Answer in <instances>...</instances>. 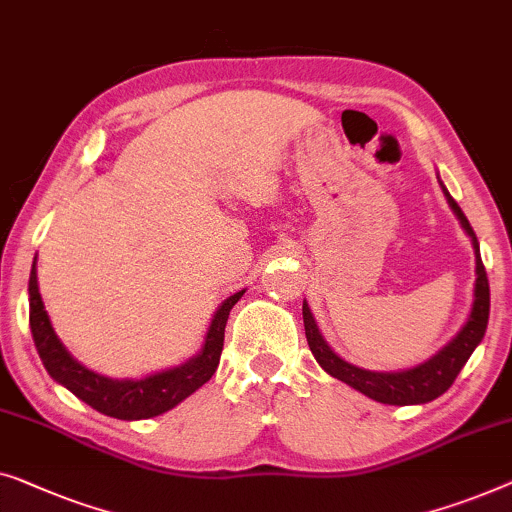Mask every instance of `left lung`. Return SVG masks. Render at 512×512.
I'll list each match as a JSON object with an SVG mask.
<instances>
[{
    "mask_svg": "<svg viewBox=\"0 0 512 512\" xmlns=\"http://www.w3.org/2000/svg\"><path fill=\"white\" fill-rule=\"evenodd\" d=\"M443 187V183H441ZM445 199L452 211H455L457 220L462 222L464 232L471 236L473 250H475V287H473V306L469 320L464 322V327L457 331V336L452 338L448 345H443L434 357H429L427 362L413 366L408 371H366L359 366L345 362L329 348V343L322 338L318 325H315L313 313L304 301V327L308 348H311L313 357L318 359V364L325 369L329 376L341 380V383L355 387L357 392L366 394V397L380 403H390V406H413V403H427L441 397L443 392L450 390V385L455 383L459 371L464 369V364L469 362L473 350L478 348L482 336H485L487 320H489V283L485 266L480 259V246L475 239L473 227L466 220V215L455 199L450 197V192L443 187Z\"/></svg>",
    "mask_w": 512,
    "mask_h": 512,
    "instance_id": "8db88e82",
    "label": "left lung"
}]
</instances>
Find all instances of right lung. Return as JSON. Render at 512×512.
Returning a JSON list of instances; mask_svg holds the SVG:
<instances>
[{"instance_id": "1", "label": "right lung", "mask_w": 512, "mask_h": 512, "mask_svg": "<svg viewBox=\"0 0 512 512\" xmlns=\"http://www.w3.org/2000/svg\"><path fill=\"white\" fill-rule=\"evenodd\" d=\"M243 292L246 290L232 294L218 306L199 355L187 359L181 366L153 373V376L141 380H115L99 376V373L85 369L81 362H76L69 355V350L64 348L53 325H50L46 306L41 301L37 259H34L30 273V327L34 345H37L39 357L50 378L67 387L71 394H76L78 399L99 410V413L118 417V420H148V417L167 413V410L178 406L183 399L211 380L220 364L229 311L243 297Z\"/></svg>"}]
</instances>
